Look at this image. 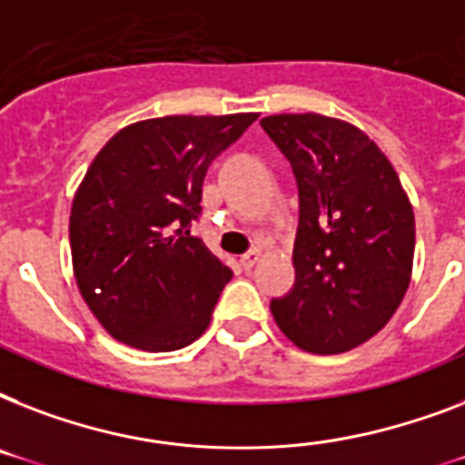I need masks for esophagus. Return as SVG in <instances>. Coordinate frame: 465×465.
Here are the masks:
<instances>
[{
	"label": "esophagus",
	"mask_w": 465,
	"mask_h": 465,
	"mask_svg": "<svg viewBox=\"0 0 465 465\" xmlns=\"http://www.w3.org/2000/svg\"><path fill=\"white\" fill-rule=\"evenodd\" d=\"M258 261H261V251H258V248H253V251H248V253L241 255V265H243L246 270L253 268Z\"/></svg>",
	"instance_id": "obj_1"
}]
</instances>
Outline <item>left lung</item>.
<instances>
[{
  "label": "left lung",
  "instance_id": "obj_1",
  "mask_svg": "<svg viewBox=\"0 0 465 465\" xmlns=\"http://www.w3.org/2000/svg\"><path fill=\"white\" fill-rule=\"evenodd\" d=\"M261 125L299 185L297 277L270 311L306 352H347L381 331L408 292L412 204L360 127L318 113L270 115Z\"/></svg>",
  "mask_w": 465,
  "mask_h": 465
}]
</instances>
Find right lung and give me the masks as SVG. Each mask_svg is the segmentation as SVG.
Returning a JSON list of instances; mask_svg holds the SVG:
<instances>
[{
  "mask_svg": "<svg viewBox=\"0 0 465 465\" xmlns=\"http://www.w3.org/2000/svg\"><path fill=\"white\" fill-rule=\"evenodd\" d=\"M255 113L166 115L123 127L96 154L69 217L84 302L113 338L144 352L190 345L232 270L190 236L207 168Z\"/></svg>",
  "mask_w": 465,
  "mask_h": 465,
  "instance_id": "obj_1",
  "label": "right lung"
}]
</instances>
